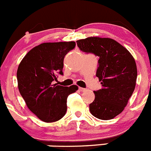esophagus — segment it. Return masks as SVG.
<instances>
[{"label": "esophagus", "instance_id": "34e87169", "mask_svg": "<svg viewBox=\"0 0 151 151\" xmlns=\"http://www.w3.org/2000/svg\"><path fill=\"white\" fill-rule=\"evenodd\" d=\"M79 90H80V91H86V88H82V87H79Z\"/></svg>", "mask_w": 151, "mask_h": 151}]
</instances>
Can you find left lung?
<instances>
[{
	"label": "left lung",
	"mask_w": 151,
	"mask_h": 151,
	"mask_svg": "<svg viewBox=\"0 0 151 151\" xmlns=\"http://www.w3.org/2000/svg\"><path fill=\"white\" fill-rule=\"evenodd\" d=\"M80 50L99 57L96 76L102 88L94 91L91 115L110 120L124 110L133 95L137 78L136 62L124 47L109 38L88 37L77 41Z\"/></svg>",
	"instance_id": "obj_1"
}]
</instances>
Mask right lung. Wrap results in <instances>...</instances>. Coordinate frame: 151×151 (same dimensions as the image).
I'll list each match as a JSON object with an SVG mask.
<instances>
[{"mask_svg": "<svg viewBox=\"0 0 151 151\" xmlns=\"http://www.w3.org/2000/svg\"><path fill=\"white\" fill-rule=\"evenodd\" d=\"M74 42L42 43L29 50L17 71L18 89L29 110L40 120L54 122L67 111V98L78 89L54 84L63 75L65 56L75 47Z\"/></svg>", "mask_w": 151, "mask_h": 151, "instance_id": "add662e5", "label": "right lung"}]
</instances>
